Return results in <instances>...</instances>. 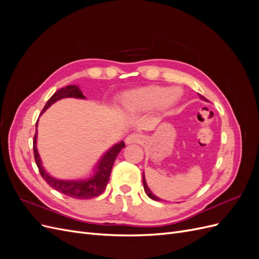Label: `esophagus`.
<instances>
[{"label": "esophagus", "instance_id": "34e87169", "mask_svg": "<svg viewBox=\"0 0 259 259\" xmlns=\"http://www.w3.org/2000/svg\"><path fill=\"white\" fill-rule=\"evenodd\" d=\"M144 142V136L142 134H138V133H132V134L127 135L125 138V143L127 145L130 144H140Z\"/></svg>", "mask_w": 259, "mask_h": 259}]
</instances>
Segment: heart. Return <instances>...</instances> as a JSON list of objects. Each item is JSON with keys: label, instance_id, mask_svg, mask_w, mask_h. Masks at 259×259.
I'll return each instance as SVG.
<instances>
[{"label": "heart", "instance_id": "obj_1", "mask_svg": "<svg viewBox=\"0 0 259 259\" xmlns=\"http://www.w3.org/2000/svg\"><path fill=\"white\" fill-rule=\"evenodd\" d=\"M179 96L180 92L176 88L166 89L152 85L125 94L122 103L125 108L132 111H148L155 107L160 110H167L175 105Z\"/></svg>", "mask_w": 259, "mask_h": 259}]
</instances>
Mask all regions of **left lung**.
<instances>
[{
  "mask_svg": "<svg viewBox=\"0 0 259 259\" xmlns=\"http://www.w3.org/2000/svg\"><path fill=\"white\" fill-rule=\"evenodd\" d=\"M199 96H200V98L201 99H204V100H207L204 96H202V95H200L199 94ZM143 183H144V189H145V192L147 193V195L150 199H152V200H154V201H161V199L160 198H158L156 197V195H154L152 192H151V190L149 189L148 188V186H147V183H146V178H145V174H143Z\"/></svg>",
  "mask_w": 259,
  "mask_h": 259,
  "instance_id": "8db88e82",
  "label": "left lung"
}]
</instances>
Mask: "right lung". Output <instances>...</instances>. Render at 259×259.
<instances>
[{
	"instance_id": "add662e5",
	"label": "right lung",
	"mask_w": 259,
	"mask_h": 259,
	"mask_svg": "<svg viewBox=\"0 0 259 259\" xmlns=\"http://www.w3.org/2000/svg\"><path fill=\"white\" fill-rule=\"evenodd\" d=\"M67 97H73V98H81L85 99L83 93L76 85H68L66 88H62L57 91L54 95L48 100L45 107L43 108L42 113L50 108L54 103L57 100L67 98ZM35 126H37V121ZM125 147L124 142H120L119 144H115L112 148L101 156L98 164L94 168V175L88 179H81V180H62L58 178H54L49 173H46L44 169L42 162L38 155L37 149H36V132L33 138V153H34V160L36 165L38 167V171L42 176V178L48 183L55 190H57L60 193H64L68 197H71L73 199H92L100 195L106 189L107 184L109 182V177H110L111 169L113 166V163L116 159L117 154Z\"/></svg>"
}]
</instances>
